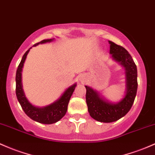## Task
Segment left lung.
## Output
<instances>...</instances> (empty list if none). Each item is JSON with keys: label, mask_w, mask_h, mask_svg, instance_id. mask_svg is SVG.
Instances as JSON below:
<instances>
[{"label": "left lung", "mask_w": 155, "mask_h": 155, "mask_svg": "<svg viewBox=\"0 0 155 155\" xmlns=\"http://www.w3.org/2000/svg\"><path fill=\"white\" fill-rule=\"evenodd\" d=\"M110 44V53L117 62H120L126 69L127 93L125 97L117 104H111L100 98L96 91L88 86L86 87V102L88 112L95 120L104 123L118 120L128 113L133 104L137 89V72L136 64L129 52L124 47L115 42Z\"/></svg>", "instance_id": "obj_1"}]
</instances>
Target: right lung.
I'll list each match as a JSON object with an SVG mask.
<instances>
[{
    "label": "right lung",
    "mask_w": 155,
    "mask_h": 155,
    "mask_svg": "<svg viewBox=\"0 0 155 155\" xmlns=\"http://www.w3.org/2000/svg\"><path fill=\"white\" fill-rule=\"evenodd\" d=\"M52 40V39L43 40L40 42L35 44L34 46H37V45L40 43L42 44L48 42H51ZM30 48L25 53L23 58L20 61L19 65H18V69H17L16 77H15L17 98H18V101H19L23 111L30 118L35 120V121L39 122V123L44 124H54L58 121L65 115L68 110V105L70 98L74 93L76 84H74V85L68 88L59 100H57V101L51 104L48 105V106L40 108L31 104L25 97L24 93L22 89L21 84L22 68H23V63H24L25 59L26 58V56Z\"/></svg>",
    "instance_id": "obj_1"
}]
</instances>
